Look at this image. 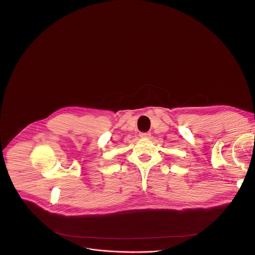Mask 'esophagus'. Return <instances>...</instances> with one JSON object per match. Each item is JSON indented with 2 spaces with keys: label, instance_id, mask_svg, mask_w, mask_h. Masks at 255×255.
I'll use <instances>...</instances> for the list:
<instances>
[{
  "label": "esophagus",
  "instance_id": "esophagus-1",
  "mask_svg": "<svg viewBox=\"0 0 255 255\" xmlns=\"http://www.w3.org/2000/svg\"><path fill=\"white\" fill-rule=\"evenodd\" d=\"M139 135L142 138H149L151 136V133L150 132H141Z\"/></svg>",
  "mask_w": 255,
  "mask_h": 255
}]
</instances>
